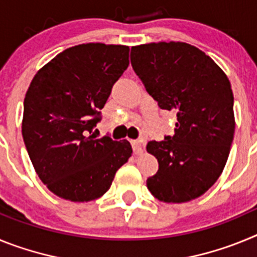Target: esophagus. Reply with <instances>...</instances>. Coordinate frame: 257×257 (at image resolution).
Returning <instances> with one entry per match:
<instances>
[{"label": "esophagus", "mask_w": 257, "mask_h": 257, "mask_svg": "<svg viewBox=\"0 0 257 257\" xmlns=\"http://www.w3.org/2000/svg\"><path fill=\"white\" fill-rule=\"evenodd\" d=\"M131 145H133V149L136 154H140L143 152V145H144V140L136 139L131 140Z\"/></svg>", "instance_id": "34e87169"}]
</instances>
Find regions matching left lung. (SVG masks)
<instances>
[{
	"label": "left lung",
	"mask_w": 257,
	"mask_h": 257,
	"mask_svg": "<svg viewBox=\"0 0 257 257\" xmlns=\"http://www.w3.org/2000/svg\"><path fill=\"white\" fill-rule=\"evenodd\" d=\"M131 65L158 106L178 117L174 135L147 145L160 165L147 180L149 192L167 203L198 198L219 179L234 138L228 77L205 52L184 42L131 47Z\"/></svg>",
	"instance_id": "1"
}]
</instances>
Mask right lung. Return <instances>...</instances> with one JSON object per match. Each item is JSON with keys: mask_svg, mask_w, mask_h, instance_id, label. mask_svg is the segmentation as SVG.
<instances>
[{"mask_svg": "<svg viewBox=\"0 0 257 257\" xmlns=\"http://www.w3.org/2000/svg\"><path fill=\"white\" fill-rule=\"evenodd\" d=\"M128 51L122 45L69 47L32 79L24 99L23 139L38 178L60 198H99L131 157L127 140L91 135L113 85L128 67Z\"/></svg>", "mask_w": 257, "mask_h": 257, "instance_id": "1", "label": "right lung"}]
</instances>
